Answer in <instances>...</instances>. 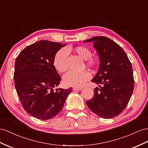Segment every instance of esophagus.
I'll return each mask as SVG.
<instances>
[{"label": "esophagus", "instance_id": "1", "mask_svg": "<svg viewBox=\"0 0 148 148\" xmlns=\"http://www.w3.org/2000/svg\"><path fill=\"white\" fill-rule=\"evenodd\" d=\"M82 88H76V87H75V88H73V90H81Z\"/></svg>", "mask_w": 148, "mask_h": 148}]
</instances>
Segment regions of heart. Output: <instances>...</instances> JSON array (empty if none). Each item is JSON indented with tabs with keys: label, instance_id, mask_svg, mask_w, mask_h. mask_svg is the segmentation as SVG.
<instances>
[{
	"label": "heart",
	"instance_id": "heart-1",
	"mask_svg": "<svg viewBox=\"0 0 148 148\" xmlns=\"http://www.w3.org/2000/svg\"><path fill=\"white\" fill-rule=\"evenodd\" d=\"M75 54L79 58L86 60L87 66L90 68H94L97 66L98 60L92 58V52L90 49L84 46L80 45L72 49ZM67 52L66 49H62L56 52L53 59V66L57 71L60 73H64L67 70L68 66L67 64ZM90 75L88 71H82L81 73L70 71L64 76V82L66 86L72 87H81L84 82L90 79Z\"/></svg>",
	"mask_w": 148,
	"mask_h": 148
}]
</instances>
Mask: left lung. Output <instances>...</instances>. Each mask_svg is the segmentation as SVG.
<instances>
[{
	"label": "left lung",
	"mask_w": 148,
	"mask_h": 148,
	"mask_svg": "<svg viewBox=\"0 0 148 148\" xmlns=\"http://www.w3.org/2000/svg\"><path fill=\"white\" fill-rule=\"evenodd\" d=\"M85 42H93L100 59L99 70L91 80L99 88L94 89L93 97L86 104L102 118H112L124 110L133 92L131 63L122 47L107 37H93Z\"/></svg>",
	"instance_id": "left-lung-1"
}]
</instances>
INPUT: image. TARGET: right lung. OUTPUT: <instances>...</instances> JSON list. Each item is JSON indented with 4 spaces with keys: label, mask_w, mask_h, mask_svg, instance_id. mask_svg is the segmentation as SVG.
<instances>
[{
    "label": "right lung",
    "mask_w": 148,
    "mask_h": 148,
    "mask_svg": "<svg viewBox=\"0 0 148 148\" xmlns=\"http://www.w3.org/2000/svg\"><path fill=\"white\" fill-rule=\"evenodd\" d=\"M65 44L42 40L28 45L15 62L14 79L22 107L30 115L50 119L62 110L73 88L56 89L61 78L53 66L56 52Z\"/></svg>",
    "instance_id": "add662e5"
}]
</instances>
